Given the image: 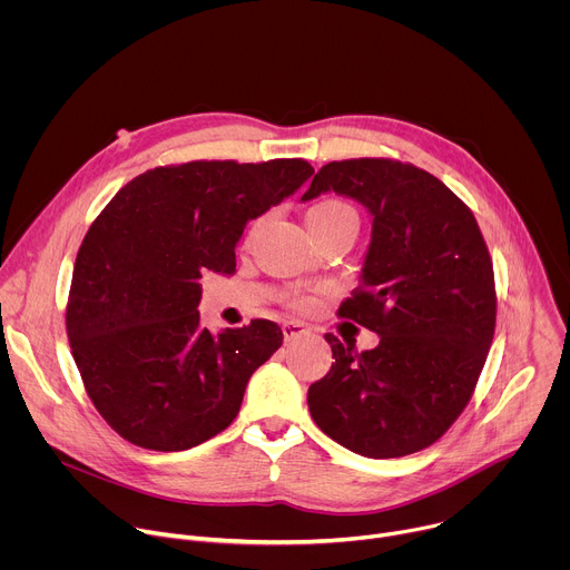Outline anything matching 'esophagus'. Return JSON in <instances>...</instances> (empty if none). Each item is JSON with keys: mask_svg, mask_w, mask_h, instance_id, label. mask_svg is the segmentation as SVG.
Listing matches in <instances>:
<instances>
[{"mask_svg": "<svg viewBox=\"0 0 570 570\" xmlns=\"http://www.w3.org/2000/svg\"><path fill=\"white\" fill-rule=\"evenodd\" d=\"M282 332H284V341H286V343H291V341H295V338L304 336L308 330H306V324H304V322L288 320V322H284V324H282Z\"/></svg>", "mask_w": 570, "mask_h": 570, "instance_id": "1", "label": "esophagus"}]
</instances>
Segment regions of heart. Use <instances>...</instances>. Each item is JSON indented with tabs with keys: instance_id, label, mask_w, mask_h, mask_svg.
<instances>
[{
	"instance_id": "obj_1",
	"label": "heart",
	"mask_w": 570,
	"mask_h": 570,
	"mask_svg": "<svg viewBox=\"0 0 570 570\" xmlns=\"http://www.w3.org/2000/svg\"><path fill=\"white\" fill-rule=\"evenodd\" d=\"M306 223L313 236L322 234V232H332L345 225H356L358 227V214L352 205L336 200V198H327V200H320L315 203L308 212H306ZM311 299L308 297H295L293 306L304 308L308 306Z\"/></svg>"
}]
</instances>
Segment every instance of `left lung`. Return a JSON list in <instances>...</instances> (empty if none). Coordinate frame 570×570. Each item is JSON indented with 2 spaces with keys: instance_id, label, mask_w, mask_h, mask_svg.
<instances>
[{
  "instance_id": "left-lung-1",
  "label": "left lung",
  "mask_w": 570,
  "mask_h": 570,
  "mask_svg": "<svg viewBox=\"0 0 570 570\" xmlns=\"http://www.w3.org/2000/svg\"><path fill=\"white\" fill-rule=\"evenodd\" d=\"M327 191L372 216L358 288L338 313L379 345L356 354L324 336L336 363L308 387V411L358 455H411L449 431L482 372L497 327L492 259L471 209L413 165L330 161L302 200Z\"/></svg>"
}]
</instances>
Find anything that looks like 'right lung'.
I'll return each instance as SVG.
<instances>
[{
    "label": "right lung",
    "instance_id": "right-lung-1",
    "mask_svg": "<svg viewBox=\"0 0 570 570\" xmlns=\"http://www.w3.org/2000/svg\"><path fill=\"white\" fill-rule=\"evenodd\" d=\"M311 174L304 159L157 167L97 216L73 264L67 338L95 409L124 440L185 451L234 422L284 334L271 320L200 327L198 282L232 275L246 225Z\"/></svg>",
    "mask_w": 570,
    "mask_h": 570
}]
</instances>
